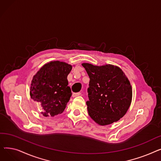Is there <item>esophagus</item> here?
Wrapping results in <instances>:
<instances>
[{
	"label": "esophagus",
	"instance_id": "obj_1",
	"mask_svg": "<svg viewBox=\"0 0 161 161\" xmlns=\"http://www.w3.org/2000/svg\"><path fill=\"white\" fill-rule=\"evenodd\" d=\"M81 92H76V93H73L72 94V97H78L80 95H81Z\"/></svg>",
	"mask_w": 161,
	"mask_h": 161
}]
</instances>
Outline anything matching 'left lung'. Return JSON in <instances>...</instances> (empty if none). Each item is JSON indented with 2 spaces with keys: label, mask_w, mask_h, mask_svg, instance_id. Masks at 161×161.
<instances>
[{
  "label": "left lung",
  "mask_w": 161,
  "mask_h": 161,
  "mask_svg": "<svg viewBox=\"0 0 161 161\" xmlns=\"http://www.w3.org/2000/svg\"><path fill=\"white\" fill-rule=\"evenodd\" d=\"M90 78L87 110L99 125L119 121L128 111L132 97L130 81L119 67L82 63Z\"/></svg>",
  "instance_id": "1"
}]
</instances>
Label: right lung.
Segmentation results:
<instances>
[{"mask_svg": "<svg viewBox=\"0 0 161 161\" xmlns=\"http://www.w3.org/2000/svg\"><path fill=\"white\" fill-rule=\"evenodd\" d=\"M71 64L59 61H50L33 76L30 89L31 98L42 107L41 114L54 117L63 112L72 95L67 76Z\"/></svg>", "mask_w": 161, "mask_h": 161, "instance_id": "right-lung-1", "label": "right lung"}]
</instances>
